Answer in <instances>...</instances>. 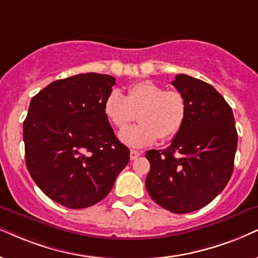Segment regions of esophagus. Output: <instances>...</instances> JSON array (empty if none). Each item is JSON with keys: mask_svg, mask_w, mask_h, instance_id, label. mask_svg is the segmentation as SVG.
<instances>
[{"mask_svg": "<svg viewBox=\"0 0 258 258\" xmlns=\"http://www.w3.org/2000/svg\"><path fill=\"white\" fill-rule=\"evenodd\" d=\"M140 155H142V153L139 151H136V150H131V151H130V158H131V161H135V159L138 158Z\"/></svg>", "mask_w": 258, "mask_h": 258, "instance_id": "esophagus-1", "label": "esophagus"}]
</instances>
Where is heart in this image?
I'll use <instances>...</instances> for the list:
<instances>
[{"label":"heart","mask_w":258,"mask_h":258,"mask_svg":"<svg viewBox=\"0 0 258 258\" xmlns=\"http://www.w3.org/2000/svg\"><path fill=\"white\" fill-rule=\"evenodd\" d=\"M187 113V102L181 93L165 90L152 81L132 84L123 96L113 90L103 102V114L119 130L131 122L136 114L139 123L123 130L119 136L131 148L149 146L158 138H174L183 127Z\"/></svg>","instance_id":"heart-1"}]
</instances>
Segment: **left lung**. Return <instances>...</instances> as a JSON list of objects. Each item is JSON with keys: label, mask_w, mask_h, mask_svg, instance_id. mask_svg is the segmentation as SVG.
Masks as SVG:
<instances>
[{"label": "left lung", "mask_w": 258, "mask_h": 258, "mask_svg": "<svg viewBox=\"0 0 258 258\" xmlns=\"http://www.w3.org/2000/svg\"><path fill=\"white\" fill-rule=\"evenodd\" d=\"M172 86L184 96L183 127L165 150H149L146 190L172 213L200 210L226 187L233 171L237 130L229 103L211 84L176 75Z\"/></svg>", "instance_id": "left-lung-1"}]
</instances>
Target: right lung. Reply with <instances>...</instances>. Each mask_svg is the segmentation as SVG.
I'll return each instance as SVG.
<instances>
[{
	"mask_svg": "<svg viewBox=\"0 0 258 258\" xmlns=\"http://www.w3.org/2000/svg\"><path fill=\"white\" fill-rule=\"evenodd\" d=\"M115 78L81 74L32 97L24 121L26 165L51 200L80 210L105 199L130 161L103 114Z\"/></svg>",
	"mask_w": 258,
	"mask_h": 258,
	"instance_id": "right-lung-1",
	"label": "right lung"
}]
</instances>
